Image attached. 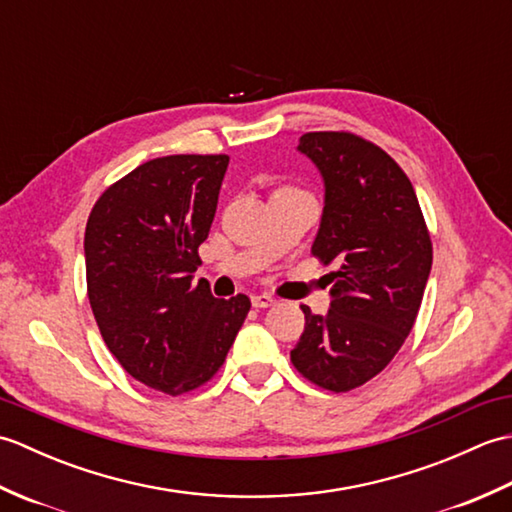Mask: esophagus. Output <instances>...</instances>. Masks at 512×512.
<instances>
[{"label": "esophagus", "mask_w": 512, "mask_h": 512, "mask_svg": "<svg viewBox=\"0 0 512 512\" xmlns=\"http://www.w3.org/2000/svg\"><path fill=\"white\" fill-rule=\"evenodd\" d=\"M250 301H253L255 308H270V306H275V297L266 295V292H262V295H253V297H250Z\"/></svg>", "instance_id": "esophagus-1"}]
</instances>
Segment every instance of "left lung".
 I'll return each instance as SVG.
<instances>
[{"instance_id":"left-lung-1","label":"left lung","mask_w":512,"mask_h":512,"mask_svg":"<svg viewBox=\"0 0 512 512\" xmlns=\"http://www.w3.org/2000/svg\"><path fill=\"white\" fill-rule=\"evenodd\" d=\"M323 178V215L312 255L330 273L328 314H306L292 365L330 391L383 372L418 317L433 250L409 178L383 149L347 132L299 138Z\"/></svg>"}]
</instances>
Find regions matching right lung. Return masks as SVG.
I'll list each match as a JSON object with an SVG mask.
<instances>
[{"mask_svg": "<svg viewBox=\"0 0 512 512\" xmlns=\"http://www.w3.org/2000/svg\"><path fill=\"white\" fill-rule=\"evenodd\" d=\"M228 156H165L107 189L85 228L88 297L105 345L129 376L180 396L211 380L250 299L193 284Z\"/></svg>", "mask_w": 512, "mask_h": 512, "instance_id": "obj_1", "label": "right lung"}]
</instances>
